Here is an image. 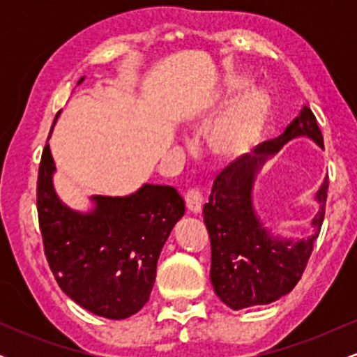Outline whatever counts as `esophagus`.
Instances as JSON below:
<instances>
[{"label": "esophagus", "instance_id": "obj_1", "mask_svg": "<svg viewBox=\"0 0 357 357\" xmlns=\"http://www.w3.org/2000/svg\"><path fill=\"white\" fill-rule=\"evenodd\" d=\"M184 202H186V208L191 213H199L203 206V195L199 192L198 188H190L184 195Z\"/></svg>", "mask_w": 357, "mask_h": 357}]
</instances>
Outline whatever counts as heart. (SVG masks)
Listing matches in <instances>:
<instances>
[{"label": "heart", "mask_w": 357, "mask_h": 357, "mask_svg": "<svg viewBox=\"0 0 357 357\" xmlns=\"http://www.w3.org/2000/svg\"><path fill=\"white\" fill-rule=\"evenodd\" d=\"M250 82L235 77L228 84L225 104L235 99L236 93L248 89ZM268 119V102L261 93L252 92L230 105L208 132L206 144L213 158L223 165L240 161L252 151L260 139Z\"/></svg>", "instance_id": "obj_1"}]
</instances>
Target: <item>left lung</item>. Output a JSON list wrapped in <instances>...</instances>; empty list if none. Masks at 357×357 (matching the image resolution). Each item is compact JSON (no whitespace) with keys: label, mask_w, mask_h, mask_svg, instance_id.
<instances>
[{"label":"left lung","mask_w":357,"mask_h":357,"mask_svg":"<svg viewBox=\"0 0 357 357\" xmlns=\"http://www.w3.org/2000/svg\"><path fill=\"white\" fill-rule=\"evenodd\" d=\"M309 137L324 147L322 132L307 105L284 134L255 146L240 161L230 162L213 183L210 202L203 206L211 241L210 278L216 296L233 310L265 305L289 294L304 273L326 213L329 179L315 195L319 211L314 233L302 240L275 238L264 227L253 206V183L261 165L289 141Z\"/></svg>","instance_id":"obj_1"}]
</instances>
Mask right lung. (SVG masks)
I'll list each match as a JSON object with an SVG mask.
<instances>
[{"label": "right lung", "mask_w": 357, "mask_h": 357, "mask_svg": "<svg viewBox=\"0 0 357 357\" xmlns=\"http://www.w3.org/2000/svg\"><path fill=\"white\" fill-rule=\"evenodd\" d=\"M53 171L47 144L38 167L36 210L56 284L92 314L116 321L130 317L149 301L159 253L184 215V199L171 186L144 184L122 198L92 196L93 210L73 211L56 196Z\"/></svg>", "instance_id": "add662e5"}]
</instances>
